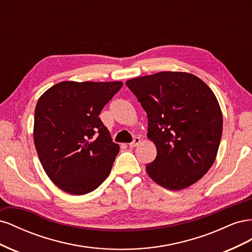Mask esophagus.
I'll use <instances>...</instances> for the list:
<instances>
[{
	"label": "esophagus",
	"instance_id": "obj_1",
	"mask_svg": "<svg viewBox=\"0 0 252 252\" xmlns=\"http://www.w3.org/2000/svg\"><path fill=\"white\" fill-rule=\"evenodd\" d=\"M141 143V138H134V140H133V142L132 143H130L128 145L129 147L130 148H134V147H136L138 146V145Z\"/></svg>",
	"mask_w": 252,
	"mask_h": 252
}]
</instances>
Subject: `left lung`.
I'll list each match as a JSON object with an SVG mask.
<instances>
[{"mask_svg":"<svg viewBox=\"0 0 252 252\" xmlns=\"http://www.w3.org/2000/svg\"><path fill=\"white\" fill-rule=\"evenodd\" d=\"M147 113L157 158L146 171L170 190L191 186L216 161L223 132L218 98L196 75L162 71L126 82Z\"/></svg>","mask_w":252,"mask_h":252,"instance_id":"obj_1","label":"left lung"}]
</instances>
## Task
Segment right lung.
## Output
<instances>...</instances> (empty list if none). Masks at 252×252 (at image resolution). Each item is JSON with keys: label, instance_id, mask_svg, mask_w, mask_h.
Instances as JSON below:
<instances>
[{"label": "right lung", "instance_id": "obj_1", "mask_svg": "<svg viewBox=\"0 0 252 252\" xmlns=\"http://www.w3.org/2000/svg\"><path fill=\"white\" fill-rule=\"evenodd\" d=\"M123 82L64 81L40 96L33 142L43 168L63 191L83 195L108 177L120 146L98 118Z\"/></svg>", "mask_w": 252, "mask_h": 252}]
</instances>
